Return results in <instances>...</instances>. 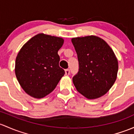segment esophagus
<instances>
[{"instance_id": "esophagus-1", "label": "esophagus", "mask_w": 134, "mask_h": 134, "mask_svg": "<svg viewBox=\"0 0 134 134\" xmlns=\"http://www.w3.org/2000/svg\"><path fill=\"white\" fill-rule=\"evenodd\" d=\"M65 75H67V76L69 75L70 74L69 69H65Z\"/></svg>"}]
</instances>
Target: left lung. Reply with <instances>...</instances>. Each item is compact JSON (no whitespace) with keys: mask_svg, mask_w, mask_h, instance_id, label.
Masks as SVG:
<instances>
[{"mask_svg":"<svg viewBox=\"0 0 134 134\" xmlns=\"http://www.w3.org/2000/svg\"><path fill=\"white\" fill-rule=\"evenodd\" d=\"M78 56L79 71L72 78L77 91L88 99L105 95L115 83L118 61L103 39L95 35L72 38Z\"/></svg>","mask_w":134,"mask_h":134,"instance_id":"8db88e82","label":"left lung"}]
</instances>
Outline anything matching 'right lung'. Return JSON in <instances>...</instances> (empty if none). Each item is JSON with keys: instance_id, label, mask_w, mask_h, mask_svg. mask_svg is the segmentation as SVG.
Listing matches in <instances>:
<instances>
[{"instance_id": "add662e5", "label": "right lung", "mask_w": 134, "mask_h": 134, "mask_svg": "<svg viewBox=\"0 0 134 134\" xmlns=\"http://www.w3.org/2000/svg\"><path fill=\"white\" fill-rule=\"evenodd\" d=\"M64 39L38 33L29 39L19 51L15 72L26 93L36 99L50 94L65 74L59 66L58 50Z\"/></svg>"}]
</instances>
